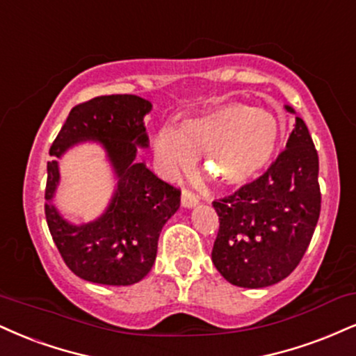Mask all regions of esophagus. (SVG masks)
Masks as SVG:
<instances>
[{"mask_svg":"<svg viewBox=\"0 0 356 356\" xmlns=\"http://www.w3.org/2000/svg\"><path fill=\"white\" fill-rule=\"evenodd\" d=\"M181 202H182L184 207L192 209V207H195L197 204H199V197H197L194 192L184 189L182 191V197H181Z\"/></svg>","mask_w":356,"mask_h":356,"instance_id":"esophagus-1","label":"esophagus"}]
</instances>
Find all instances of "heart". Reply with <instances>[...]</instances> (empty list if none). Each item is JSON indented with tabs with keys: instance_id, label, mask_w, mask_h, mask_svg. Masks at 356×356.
Masks as SVG:
<instances>
[{
	"instance_id": "b5f03b06",
	"label": "heart",
	"mask_w": 356,
	"mask_h": 356,
	"mask_svg": "<svg viewBox=\"0 0 356 356\" xmlns=\"http://www.w3.org/2000/svg\"><path fill=\"white\" fill-rule=\"evenodd\" d=\"M282 144V126L268 111L243 102L213 108L186 119L179 127H162L154 140L167 172L189 170L204 156V169L225 187L254 181L272 164Z\"/></svg>"
}]
</instances>
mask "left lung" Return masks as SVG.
Masks as SVG:
<instances>
[{"instance_id": "left-lung-1", "label": "left lung", "mask_w": 356, "mask_h": 356, "mask_svg": "<svg viewBox=\"0 0 356 356\" xmlns=\"http://www.w3.org/2000/svg\"><path fill=\"white\" fill-rule=\"evenodd\" d=\"M289 113L293 108L285 106ZM318 154L303 119L267 172L232 195L213 200L219 234L212 262L232 285L262 289L300 264L320 217Z\"/></svg>"}]
</instances>
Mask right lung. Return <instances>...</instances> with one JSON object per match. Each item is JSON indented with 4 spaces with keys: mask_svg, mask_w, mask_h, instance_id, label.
Masks as SVG:
<instances>
[{
    "mask_svg": "<svg viewBox=\"0 0 356 356\" xmlns=\"http://www.w3.org/2000/svg\"><path fill=\"white\" fill-rule=\"evenodd\" d=\"M152 104L134 94H111L81 102L71 109L49 149L44 212L49 232L70 270L101 285H132L151 272L162 227L177 212L181 191L161 181L144 162V115ZM96 140L105 147L118 187L105 213L89 225L67 222L52 204L58 183L56 159L72 145Z\"/></svg>",
    "mask_w": 356,
    "mask_h": 356,
    "instance_id": "1",
    "label": "right lung"
}]
</instances>
